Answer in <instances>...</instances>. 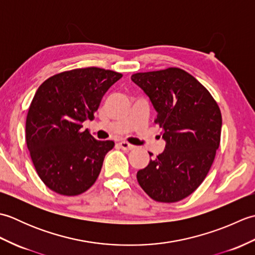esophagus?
Masks as SVG:
<instances>
[{
	"instance_id": "esophagus-1",
	"label": "esophagus",
	"mask_w": 255,
	"mask_h": 255,
	"mask_svg": "<svg viewBox=\"0 0 255 255\" xmlns=\"http://www.w3.org/2000/svg\"><path fill=\"white\" fill-rule=\"evenodd\" d=\"M119 147H121L123 150H126V151L134 149V145H132V144H130V143H128V142H125V141L119 142Z\"/></svg>"
}]
</instances>
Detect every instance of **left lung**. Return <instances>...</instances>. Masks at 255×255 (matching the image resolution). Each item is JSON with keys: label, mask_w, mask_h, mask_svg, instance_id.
<instances>
[{"label": "left lung", "mask_w": 255, "mask_h": 255, "mask_svg": "<svg viewBox=\"0 0 255 255\" xmlns=\"http://www.w3.org/2000/svg\"><path fill=\"white\" fill-rule=\"evenodd\" d=\"M131 80L152 103L165 140L163 152L137 172L138 183L156 202H178L208 174L220 143V110L205 86L182 69L136 73Z\"/></svg>", "instance_id": "1"}]
</instances>
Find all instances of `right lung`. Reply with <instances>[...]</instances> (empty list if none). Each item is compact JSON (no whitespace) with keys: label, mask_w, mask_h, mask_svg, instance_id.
<instances>
[{"label":"right lung","mask_w":255,"mask_h":255,"mask_svg":"<svg viewBox=\"0 0 255 255\" xmlns=\"http://www.w3.org/2000/svg\"><path fill=\"white\" fill-rule=\"evenodd\" d=\"M122 77L95 67L74 69L38 88L26 118V143L38 176L51 191L75 196L99 177L115 143L94 139L82 124L94 118L103 96Z\"/></svg>","instance_id":"1"}]
</instances>
